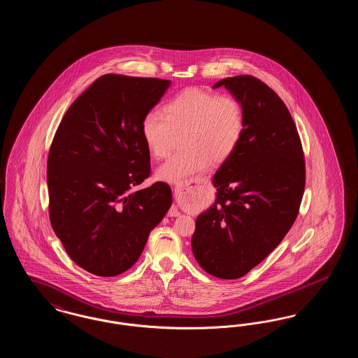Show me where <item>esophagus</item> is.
<instances>
[{"label": "esophagus", "mask_w": 358, "mask_h": 358, "mask_svg": "<svg viewBox=\"0 0 358 358\" xmlns=\"http://www.w3.org/2000/svg\"><path fill=\"white\" fill-rule=\"evenodd\" d=\"M174 187H176V189H177V187H180V185L177 184V185H174ZM180 215H181V213H180V210H178L176 206H173L171 210H169V216H171V217H177V216H180Z\"/></svg>", "instance_id": "obj_1"}]
</instances>
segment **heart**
Returning <instances> with one entry per match:
<instances>
[{
	"instance_id": "obj_1",
	"label": "heart",
	"mask_w": 358,
	"mask_h": 358,
	"mask_svg": "<svg viewBox=\"0 0 358 358\" xmlns=\"http://www.w3.org/2000/svg\"><path fill=\"white\" fill-rule=\"evenodd\" d=\"M245 127L244 107L232 95L189 88L165 104L164 114L153 110L142 120V136L157 158L171 153L177 134L184 136L181 153L174 154L157 171L166 182L189 178L210 166L212 159H228L240 145Z\"/></svg>"
}]
</instances>
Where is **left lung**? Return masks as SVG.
<instances>
[{"label": "left lung", "mask_w": 358, "mask_h": 358, "mask_svg": "<svg viewBox=\"0 0 358 358\" xmlns=\"http://www.w3.org/2000/svg\"><path fill=\"white\" fill-rule=\"evenodd\" d=\"M224 85L244 107L235 153L213 177L216 201L196 220L192 251L206 273L238 279L273 252L295 222L305 190V158L289 108L250 75Z\"/></svg>", "instance_id": "obj_1"}]
</instances>
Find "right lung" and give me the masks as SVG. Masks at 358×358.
Wrapping results in <instances>:
<instances>
[{
  "mask_svg": "<svg viewBox=\"0 0 358 358\" xmlns=\"http://www.w3.org/2000/svg\"><path fill=\"white\" fill-rule=\"evenodd\" d=\"M171 80L107 73L71 104L47 164L50 220L69 257L85 271L115 276L134 266L171 205L150 176L142 120Z\"/></svg>",
  "mask_w": 358,
  "mask_h": 358,
  "instance_id": "right-lung-1",
  "label": "right lung"
}]
</instances>
